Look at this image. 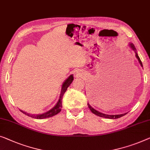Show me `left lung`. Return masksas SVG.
I'll list each match as a JSON object with an SVG mask.
<instances>
[{
	"mask_svg": "<svg viewBox=\"0 0 150 150\" xmlns=\"http://www.w3.org/2000/svg\"><path fill=\"white\" fill-rule=\"evenodd\" d=\"M129 45L130 46V47H131V49L133 50V51L134 52V53H135V56H136L137 59H138L139 62V64H140L141 66H142V67H143L142 62V61H141L139 57V55H138L137 53V49H136V48H135V47H134V45L133 44V43H129ZM87 105H88V108H89L91 111L93 113V114H95V115H97V116H98L103 117V118H110V119H116V118H120V117H122V116H125V115H126V114H127V113H125V114H118V115H109V114H103V113H101V112H100L97 111L96 110H95L94 108L91 107V106L90 105V104L88 103H87Z\"/></svg>",
	"mask_w": 150,
	"mask_h": 150,
	"instance_id": "obj_1",
	"label": "left lung"
}]
</instances>
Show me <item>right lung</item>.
I'll return each instance as SVG.
<instances>
[{"label":"right lung","instance_id":"obj_1","mask_svg":"<svg viewBox=\"0 0 150 150\" xmlns=\"http://www.w3.org/2000/svg\"><path fill=\"white\" fill-rule=\"evenodd\" d=\"M73 80H74V77H73V75L71 74L64 82V83H63L62 86V90H61V93L59 95V100H58L57 104H56V105L54 106L52 109L50 110L49 111L45 112V113H44V114H29V113L23 112L21 110H20V111L22 113H23L24 114L27 115V116H30L31 118H36V119H43V118H50V117H52V116H55V115H56V114H57L58 113L61 112V110H62V99H63V96H64V94L66 91L67 88L69 87V86H70V84L72 82Z\"/></svg>","mask_w":150,"mask_h":150}]
</instances>
